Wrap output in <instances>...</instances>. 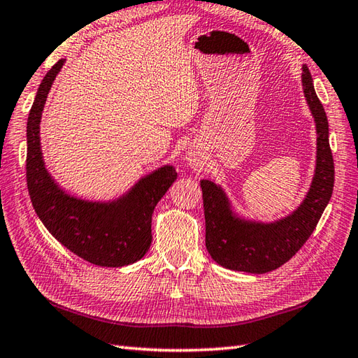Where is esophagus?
<instances>
[{"label": "esophagus", "mask_w": 358, "mask_h": 358, "mask_svg": "<svg viewBox=\"0 0 358 358\" xmlns=\"http://www.w3.org/2000/svg\"><path fill=\"white\" fill-rule=\"evenodd\" d=\"M187 162H189V164H191L194 169H196V171H201L203 169V162H201V158L196 155V154H191L187 157Z\"/></svg>", "instance_id": "obj_1"}]
</instances>
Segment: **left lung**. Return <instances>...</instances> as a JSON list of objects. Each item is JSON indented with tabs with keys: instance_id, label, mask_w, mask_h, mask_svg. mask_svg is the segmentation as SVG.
<instances>
[{
	"instance_id": "left-lung-1",
	"label": "left lung",
	"mask_w": 358,
	"mask_h": 358,
	"mask_svg": "<svg viewBox=\"0 0 358 358\" xmlns=\"http://www.w3.org/2000/svg\"><path fill=\"white\" fill-rule=\"evenodd\" d=\"M303 92L315 121L317 162L313 183L305 200L292 214L272 223L238 217L222 189L201 180L206 249L220 266L249 273H266L280 268L299 252L314 232L334 189V159L329 148V124L315 94L308 66H303Z\"/></svg>"
}]
</instances>
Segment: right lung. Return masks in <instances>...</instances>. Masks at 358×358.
I'll use <instances>...</instances> for the list:
<instances>
[{"instance_id":"right-lung-1","label":"right lung","mask_w":358,"mask_h":358,"mask_svg":"<svg viewBox=\"0 0 358 358\" xmlns=\"http://www.w3.org/2000/svg\"><path fill=\"white\" fill-rule=\"evenodd\" d=\"M63 64L59 59L45 73L27 118L26 178L32 206L53 237L83 260L104 268L132 264L150 248L152 214L177 172L172 166L158 167L112 201L81 200L63 191L45 169L40 143L45 98Z\"/></svg>"}]
</instances>
